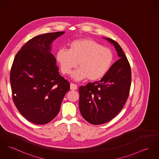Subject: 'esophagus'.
Segmentation results:
<instances>
[{
  "label": "esophagus",
  "instance_id": "obj_1",
  "mask_svg": "<svg viewBox=\"0 0 159 159\" xmlns=\"http://www.w3.org/2000/svg\"><path fill=\"white\" fill-rule=\"evenodd\" d=\"M77 86L76 85H75V84H72V85H71V89H72L73 90L77 89Z\"/></svg>",
  "mask_w": 159,
  "mask_h": 159
}]
</instances>
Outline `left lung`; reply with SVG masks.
Masks as SVG:
<instances>
[{
    "instance_id": "1",
    "label": "left lung",
    "mask_w": 159,
    "mask_h": 159,
    "mask_svg": "<svg viewBox=\"0 0 159 159\" xmlns=\"http://www.w3.org/2000/svg\"><path fill=\"white\" fill-rule=\"evenodd\" d=\"M81 54L84 65L97 74L102 73L100 70L109 58L117 60L100 80L80 86L79 89V109L83 117L93 125L103 124L120 112L128 98L131 84V66L118 43L105 37L94 35L86 39Z\"/></svg>"
}]
</instances>
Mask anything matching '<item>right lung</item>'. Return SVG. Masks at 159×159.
Listing matches in <instances>:
<instances>
[{
    "instance_id": "add662e5",
    "label": "right lung",
    "mask_w": 159,
    "mask_h": 159,
    "mask_svg": "<svg viewBox=\"0 0 159 159\" xmlns=\"http://www.w3.org/2000/svg\"><path fill=\"white\" fill-rule=\"evenodd\" d=\"M59 59L54 39L48 34L29 40L14 57L10 73L12 98L22 115L34 123L51 122L70 90L66 68L59 66Z\"/></svg>"
}]
</instances>
